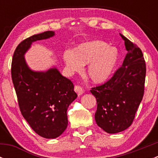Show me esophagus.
I'll return each mask as SVG.
<instances>
[{"instance_id": "1", "label": "esophagus", "mask_w": 158, "mask_h": 158, "mask_svg": "<svg viewBox=\"0 0 158 158\" xmlns=\"http://www.w3.org/2000/svg\"><path fill=\"white\" fill-rule=\"evenodd\" d=\"M74 90L78 94V95H81L84 93V89L79 85H75Z\"/></svg>"}]
</instances>
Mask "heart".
<instances>
[{"instance_id": "heart-1", "label": "heart", "mask_w": 158, "mask_h": 158, "mask_svg": "<svg viewBox=\"0 0 158 158\" xmlns=\"http://www.w3.org/2000/svg\"><path fill=\"white\" fill-rule=\"evenodd\" d=\"M119 58L117 48L100 40L87 41L78 46L74 52L65 51L63 60L71 73L80 71L88 64L87 76L94 83H102L111 76Z\"/></svg>"}]
</instances>
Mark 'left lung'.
<instances>
[{
	"label": "left lung",
	"instance_id": "obj_1",
	"mask_svg": "<svg viewBox=\"0 0 158 158\" xmlns=\"http://www.w3.org/2000/svg\"><path fill=\"white\" fill-rule=\"evenodd\" d=\"M120 35L128 51L122 66L109 80L90 90L97 101L95 122L109 134L118 133L131 125L144 92L146 64L142 52Z\"/></svg>",
	"mask_w": 158,
	"mask_h": 158
}]
</instances>
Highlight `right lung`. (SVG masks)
Segmentation results:
<instances>
[{
    "label": "right lung",
    "mask_w": 158,
    "mask_h": 158,
    "mask_svg": "<svg viewBox=\"0 0 158 158\" xmlns=\"http://www.w3.org/2000/svg\"><path fill=\"white\" fill-rule=\"evenodd\" d=\"M55 35L46 31L22 41L14 52L11 77L22 115L40 136L56 138L67 128V109L77 97L73 83L56 68L35 72L28 67L24 54L32 43Z\"/></svg>",
    "instance_id": "obj_1"
}]
</instances>
